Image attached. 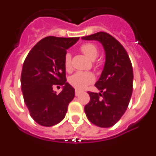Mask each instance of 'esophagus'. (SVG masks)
Listing matches in <instances>:
<instances>
[{"label": "esophagus", "mask_w": 156, "mask_h": 156, "mask_svg": "<svg viewBox=\"0 0 156 156\" xmlns=\"http://www.w3.org/2000/svg\"><path fill=\"white\" fill-rule=\"evenodd\" d=\"M80 93H81V92H80V91H78V90H76V91H75V94H76L77 96H78V95H79V94H80Z\"/></svg>", "instance_id": "34e87169"}]
</instances>
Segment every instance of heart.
<instances>
[{"instance_id": "b5f03b06", "label": "heart", "mask_w": 156, "mask_h": 156, "mask_svg": "<svg viewBox=\"0 0 156 156\" xmlns=\"http://www.w3.org/2000/svg\"><path fill=\"white\" fill-rule=\"evenodd\" d=\"M80 51L90 60L96 59L97 56L99 55V48L96 44L93 43L83 44L80 46ZM63 65L67 72H70L72 70L73 67L72 55L69 52H67L64 55ZM94 80V76L91 73H84V72H78L68 78L69 83L77 89H85L89 84L93 83Z\"/></svg>"}]
</instances>
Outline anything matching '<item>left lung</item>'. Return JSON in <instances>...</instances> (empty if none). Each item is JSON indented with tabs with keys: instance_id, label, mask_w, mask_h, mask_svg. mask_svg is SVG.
Returning <instances> with one entry per match:
<instances>
[{
	"instance_id": "obj_1",
	"label": "left lung",
	"mask_w": 156,
	"mask_h": 156,
	"mask_svg": "<svg viewBox=\"0 0 156 156\" xmlns=\"http://www.w3.org/2000/svg\"><path fill=\"white\" fill-rule=\"evenodd\" d=\"M83 39L100 41L105 51L104 69L94 84L101 93L88 92L90 101L84 106V112L95 126L112 127L125 113L131 99L133 80L131 61L125 48L108 33L98 32Z\"/></svg>"
}]
</instances>
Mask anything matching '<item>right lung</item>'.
I'll return each instance as SVG.
<instances>
[{
  "mask_svg": "<svg viewBox=\"0 0 156 156\" xmlns=\"http://www.w3.org/2000/svg\"><path fill=\"white\" fill-rule=\"evenodd\" d=\"M78 40L79 37H45L31 49L23 62V100L31 117L41 126L51 127L62 122L74 98V89L66 82L63 58L67 49ZM55 85H64L59 94L53 90Z\"/></svg>",
  "mask_w": 156,
  "mask_h": 156,
  "instance_id": "obj_1",
  "label": "right lung"
}]
</instances>
